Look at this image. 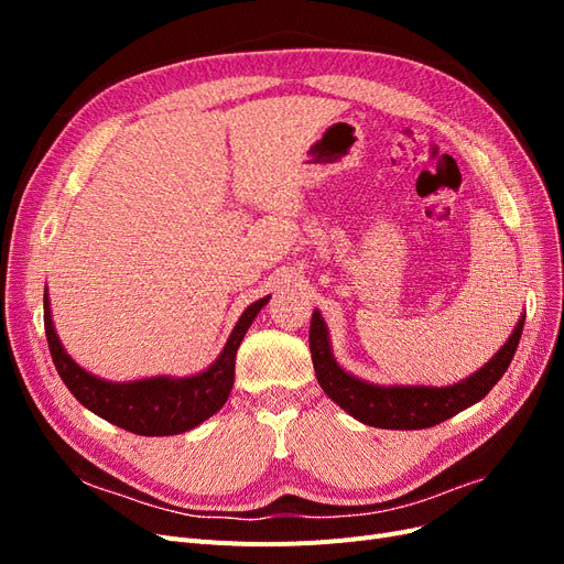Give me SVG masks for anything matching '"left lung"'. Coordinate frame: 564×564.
Masks as SVG:
<instances>
[{"label":"left lung","mask_w":564,"mask_h":564,"mask_svg":"<svg viewBox=\"0 0 564 564\" xmlns=\"http://www.w3.org/2000/svg\"><path fill=\"white\" fill-rule=\"evenodd\" d=\"M524 317L506 340V346L491 357V360L475 371L470 379L447 386V388H425V386H392L381 388L350 377L340 369L329 350V336L324 327L322 315L315 311L311 319V355L317 381L322 390L350 416L373 429L392 431H416L431 429L454 414L464 412L466 406L482 400L487 392L503 377L510 360L518 350Z\"/></svg>","instance_id":"left-lung-1"}]
</instances>
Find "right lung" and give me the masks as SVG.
<instances>
[{
  "label": "right lung",
  "mask_w": 564,
  "mask_h": 564,
  "mask_svg": "<svg viewBox=\"0 0 564 564\" xmlns=\"http://www.w3.org/2000/svg\"><path fill=\"white\" fill-rule=\"evenodd\" d=\"M268 299L270 296L249 305L240 322L235 324L224 352L207 371L178 381L160 377L133 383H108L91 377L63 350L54 322H51L48 299H44V329L63 383L84 406L135 435H178L214 416L226 404L235 381L237 348Z\"/></svg>",
  "instance_id": "obj_1"
}]
</instances>
